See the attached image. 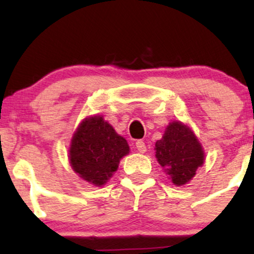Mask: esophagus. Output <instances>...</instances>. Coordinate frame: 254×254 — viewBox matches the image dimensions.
I'll return each mask as SVG.
<instances>
[{
  "label": "esophagus",
  "mask_w": 254,
  "mask_h": 254,
  "mask_svg": "<svg viewBox=\"0 0 254 254\" xmlns=\"http://www.w3.org/2000/svg\"><path fill=\"white\" fill-rule=\"evenodd\" d=\"M136 148L139 153H145V151H147V147H145L144 142L142 141V139H138V141L136 142Z\"/></svg>",
  "instance_id": "obj_1"
}]
</instances>
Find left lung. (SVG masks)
<instances>
[{"label":"left lung","mask_w":254,"mask_h":254,"mask_svg":"<svg viewBox=\"0 0 254 254\" xmlns=\"http://www.w3.org/2000/svg\"><path fill=\"white\" fill-rule=\"evenodd\" d=\"M157 162L177 186L188 184L204 162L202 144L188 125L172 122L155 143Z\"/></svg>","instance_id":"obj_1"}]
</instances>
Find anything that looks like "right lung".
<instances>
[{"label":"right lung","mask_w":254,"mask_h":254,"mask_svg":"<svg viewBox=\"0 0 254 254\" xmlns=\"http://www.w3.org/2000/svg\"><path fill=\"white\" fill-rule=\"evenodd\" d=\"M127 139L103 116L84 118L71 138L69 160L75 173L95 186H103L129 154Z\"/></svg>","instance_id":"obj_1"}]
</instances>
